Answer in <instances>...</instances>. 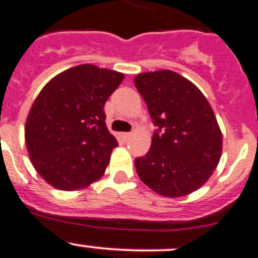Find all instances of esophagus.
Wrapping results in <instances>:
<instances>
[{
	"mask_svg": "<svg viewBox=\"0 0 258 258\" xmlns=\"http://www.w3.org/2000/svg\"><path fill=\"white\" fill-rule=\"evenodd\" d=\"M121 137L125 139V141H127V139L132 138V133H122Z\"/></svg>",
	"mask_w": 258,
	"mask_h": 258,
	"instance_id": "esophagus-1",
	"label": "esophagus"
}]
</instances>
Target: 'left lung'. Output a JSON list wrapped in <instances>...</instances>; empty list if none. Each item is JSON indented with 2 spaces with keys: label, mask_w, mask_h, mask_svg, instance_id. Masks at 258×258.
I'll use <instances>...</instances> for the list:
<instances>
[{
  "label": "left lung",
  "mask_w": 258,
  "mask_h": 258,
  "mask_svg": "<svg viewBox=\"0 0 258 258\" xmlns=\"http://www.w3.org/2000/svg\"><path fill=\"white\" fill-rule=\"evenodd\" d=\"M158 127L145 157L136 158L141 180L157 195L176 198L200 189L223 152V134L214 110L190 80L171 70L134 78Z\"/></svg>",
  "instance_id": "obj_1"
}]
</instances>
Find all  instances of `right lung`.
Listing matches in <instances>:
<instances>
[{"label":"right lung","mask_w":258,"mask_h":258,"mask_svg":"<svg viewBox=\"0 0 258 258\" xmlns=\"http://www.w3.org/2000/svg\"><path fill=\"white\" fill-rule=\"evenodd\" d=\"M124 74L92 63L52 78L30 107L25 143L37 172L51 186L80 190L103 176L116 138L103 107Z\"/></svg>","instance_id":"right-lung-1"}]
</instances>
